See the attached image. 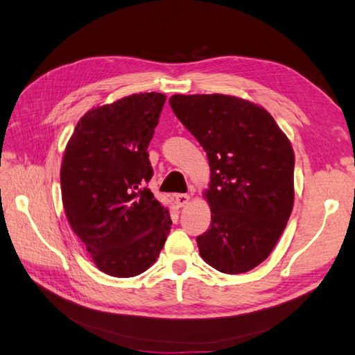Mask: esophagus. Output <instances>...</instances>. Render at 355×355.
<instances>
[{
	"label": "esophagus",
	"mask_w": 355,
	"mask_h": 355,
	"mask_svg": "<svg viewBox=\"0 0 355 355\" xmlns=\"http://www.w3.org/2000/svg\"><path fill=\"white\" fill-rule=\"evenodd\" d=\"M189 198H191V197H189L188 194H178V196H175L176 206H178V207H184L185 204H188Z\"/></svg>",
	"instance_id": "obj_1"
}]
</instances>
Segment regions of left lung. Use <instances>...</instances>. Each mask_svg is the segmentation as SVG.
Wrapping results in <instances>:
<instances>
[{
	"instance_id": "1",
	"label": "left lung",
	"mask_w": 355,
	"mask_h": 355,
	"mask_svg": "<svg viewBox=\"0 0 355 355\" xmlns=\"http://www.w3.org/2000/svg\"><path fill=\"white\" fill-rule=\"evenodd\" d=\"M168 103L209 158L211 223L197 237L200 254L225 274L250 271L270 256L293 209L292 144L270 112L237 96L173 94Z\"/></svg>"
}]
</instances>
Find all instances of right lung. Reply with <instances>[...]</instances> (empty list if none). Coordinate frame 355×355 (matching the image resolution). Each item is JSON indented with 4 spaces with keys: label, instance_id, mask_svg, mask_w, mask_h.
Returning a JSON list of instances; mask_svg holds the SVG:
<instances>
[{
    "label": "right lung",
    "instance_id": "add662e5",
    "mask_svg": "<svg viewBox=\"0 0 355 355\" xmlns=\"http://www.w3.org/2000/svg\"><path fill=\"white\" fill-rule=\"evenodd\" d=\"M166 102L135 93L85 112L67 144L62 201L72 231L94 265L112 277L146 271L166 243L171 219L146 188L148 145Z\"/></svg>",
    "mask_w": 355,
    "mask_h": 355
}]
</instances>
